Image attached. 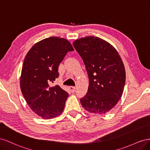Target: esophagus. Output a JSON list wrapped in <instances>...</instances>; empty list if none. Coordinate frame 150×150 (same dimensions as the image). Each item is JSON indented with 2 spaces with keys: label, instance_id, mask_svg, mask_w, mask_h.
<instances>
[{
  "label": "esophagus",
  "instance_id": "34e87169",
  "mask_svg": "<svg viewBox=\"0 0 150 150\" xmlns=\"http://www.w3.org/2000/svg\"><path fill=\"white\" fill-rule=\"evenodd\" d=\"M69 89L71 90V91L72 93L75 92L76 89V88L75 87V86H69Z\"/></svg>",
  "mask_w": 150,
  "mask_h": 150
}]
</instances>
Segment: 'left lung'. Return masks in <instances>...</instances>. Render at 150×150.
<instances>
[{
  "instance_id": "8db88e82",
  "label": "left lung",
  "mask_w": 150,
  "mask_h": 150,
  "mask_svg": "<svg viewBox=\"0 0 150 150\" xmlns=\"http://www.w3.org/2000/svg\"><path fill=\"white\" fill-rule=\"evenodd\" d=\"M73 46L82 57L89 77L88 92L80 102L91 113L106 114L123 93L126 72L121 58L112 45L94 36L76 40Z\"/></svg>"
}]
</instances>
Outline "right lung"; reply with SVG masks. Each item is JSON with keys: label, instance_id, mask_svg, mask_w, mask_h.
<instances>
[{"label": "right lung", "instance_id": "obj_1", "mask_svg": "<svg viewBox=\"0 0 150 150\" xmlns=\"http://www.w3.org/2000/svg\"><path fill=\"white\" fill-rule=\"evenodd\" d=\"M73 51L67 40L51 37L34 44L25 56L21 91L31 110L44 119L57 117L64 110L69 94L59 86L51 84L59 77V66L67 52Z\"/></svg>", "mask_w": 150, "mask_h": 150}]
</instances>
